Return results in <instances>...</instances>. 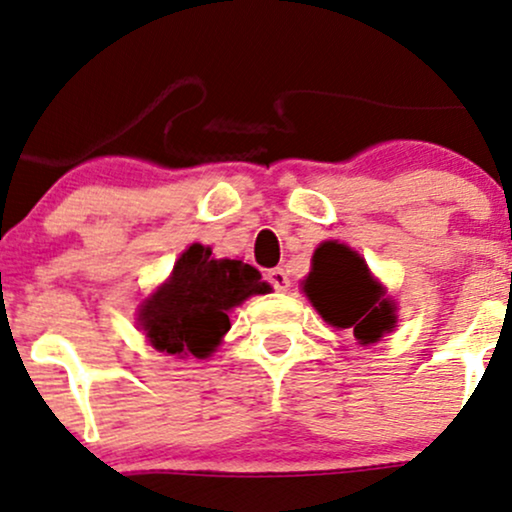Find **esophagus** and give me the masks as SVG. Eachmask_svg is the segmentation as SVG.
Listing matches in <instances>:
<instances>
[{
  "label": "esophagus",
  "mask_w": 512,
  "mask_h": 512,
  "mask_svg": "<svg viewBox=\"0 0 512 512\" xmlns=\"http://www.w3.org/2000/svg\"><path fill=\"white\" fill-rule=\"evenodd\" d=\"M266 280H268V283H271L278 292L290 290V278H287V273L283 271V268H273V271H268Z\"/></svg>",
  "instance_id": "obj_1"
}]
</instances>
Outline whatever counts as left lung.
<instances>
[{"mask_svg": "<svg viewBox=\"0 0 512 512\" xmlns=\"http://www.w3.org/2000/svg\"><path fill=\"white\" fill-rule=\"evenodd\" d=\"M302 290L321 319L336 329H350L363 346L377 343L396 326L394 300L370 273L365 258L346 244H319Z\"/></svg>", "mask_w": 512, "mask_h": 512, "instance_id": "1", "label": "left lung"}]
</instances>
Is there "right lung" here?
<instances>
[{
    "mask_svg": "<svg viewBox=\"0 0 512 512\" xmlns=\"http://www.w3.org/2000/svg\"><path fill=\"white\" fill-rule=\"evenodd\" d=\"M254 266L234 258H212L203 244H191L176 261L169 280L140 304V329L152 348L169 355L208 358L229 331V312L249 300L266 295Z\"/></svg>",
    "mask_w": 512,
    "mask_h": 512,
    "instance_id": "add662e5",
    "label": "right lung"
}]
</instances>
